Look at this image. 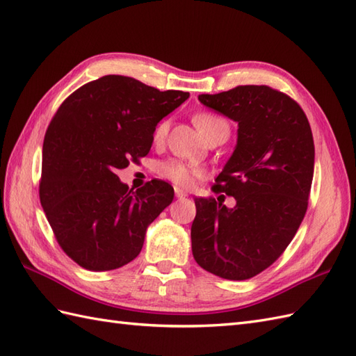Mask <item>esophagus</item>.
<instances>
[{
    "instance_id": "1",
    "label": "esophagus",
    "mask_w": 356,
    "mask_h": 356,
    "mask_svg": "<svg viewBox=\"0 0 356 356\" xmlns=\"http://www.w3.org/2000/svg\"><path fill=\"white\" fill-rule=\"evenodd\" d=\"M175 193H176V197H177V198H184V197L188 195V193L185 191V189H181V188H179V186L175 188Z\"/></svg>"
}]
</instances>
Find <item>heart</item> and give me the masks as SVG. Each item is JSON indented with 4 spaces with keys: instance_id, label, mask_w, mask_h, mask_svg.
<instances>
[{
    "instance_id": "b5f03b06",
    "label": "heart",
    "mask_w": 356,
    "mask_h": 356,
    "mask_svg": "<svg viewBox=\"0 0 356 356\" xmlns=\"http://www.w3.org/2000/svg\"><path fill=\"white\" fill-rule=\"evenodd\" d=\"M194 124L204 138H209L213 131L221 127H229L225 120L209 112L197 113L194 117ZM168 129H170V124L167 120H162L161 122H158V126L154 127V131H153V138L156 143H162L168 134ZM158 171L162 177L168 179L172 181V184L180 185V186H189L195 177L202 175V170L198 168L197 165L186 163L180 159H170L159 163Z\"/></svg>"
}]
</instances>
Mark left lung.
Listing matches in <instances>:
<instances>
[{
  "label": "left lung",
  "instance_id": "left-lung-1",
  "mask_svg": "<svg viewBox=\"0 0 356 356\" xmlns=\"http://www.w3.org/2000/svg\"><path fill=\"white\" fill-rule=\"evenodd\" d=\"M198 100L238 122V139L212 186L219 203L194 198L193 254L212 275L245 280L284 253L307 213L312 131L302 107L266 85L202 94ZM221 192L236 198L234 209L222 204Z\"/></svg>",
  "mask_w": 356,
  "mask_h": 356
}]
</instances>
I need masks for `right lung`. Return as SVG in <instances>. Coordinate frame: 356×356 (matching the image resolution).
<instances>
[{
  "mask_svg": "<svg viewBox=\"0 0 356 356\" xmlns=\"http://www.w3.org/2000/svg\"><path fill=\"white\" fill-rule=\"evenodd\" d=\"M188 97L104 76L57 109L44 139L39 197L57 243L80 267L109 271L139 254L175 189L154 179L134 191L115 172L148 154L154 127Z\"/></svg>",
  "mask_w": 356,
  "mask_h": 356,
  "instance_id": "add662e5",
  "label": "right lung"
}]
</instances>
